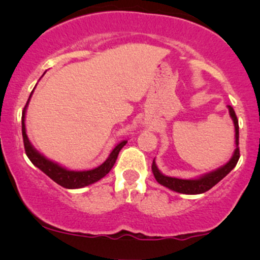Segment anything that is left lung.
Returning a JSON list of instances; mask_svg holds the SVG:
<instances>
[{"label":"left lung","mask_w":260,"mask_h":260,"mask_svg":"<svg viewBox=\"0 0 260 260\" xmlns=\"http://www.w3.org/2000/svg\"><path fill=\"white\" fill-rule=\"evenodd\" d=\"M229 107L230 116H231L232 121L235 124V137H236V149L235 153L232 155L231 160L229 161L226 165L221 166L220 169L215 170V171H211L209 174H205L202 177L196 178V180H182V178H175V177H169V176L162 175L157 169L156 164H155V159L153 161V165H151V170H153V174L155 180L159 182L162 186L170 188L171 190H175L177 193H183V194H201V193L207 192L215 186L216 183H219L220 181L225 177L226 175L231 171L232 169L237 165V161L240 159V148H238V138H240V132H238V120L237 116H236L235 110L231 106Z\"/></svg>","instance_id":"8db88e82"}]
</instances>
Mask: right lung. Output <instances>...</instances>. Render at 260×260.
Segmentation results:
<instances>
[{
    "label": "right lung",
    "mask_w": 260,
    "mask_h": 260,
    "mask_svg": "<svg viewBox=\"0 0 260 260\" xmlns=\"http://www.w3.org/2000/svg\"><path fill=\"white\" fill-rule=\"evenodd\" d=\"M30 96H29L28 101H26V105L24 106V110H23V113H22L23 142H24L25 154L26 156L29 157V160H30L38 169H40L44 174L49 176L52 181H55L56 183L59 184V186L68 188V189L83 188L85 186H89V184L91 183H95V182H98L103 177H105V176L110 172V170L113 168V165H115L116 159H117L118 156V153H120L121 149L126 145L127 140H123V142H121L120 144L116 145V147L113 148V150L111 151V154H110L109 157L106 159L105 162H103L100 166H98V168L88 170V171H71V170L62 168V166H59L58 164L46 159L44 155H41L39 151L35 150V148L32 147L31 143L29 142V138L25 132L24 121H25L26 106H28Z\"/></svg>",
    "instance_id": "obj_1"
}]
</instances>
